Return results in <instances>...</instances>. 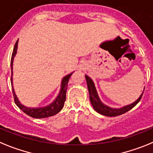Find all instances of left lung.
Instances as JSON below:
<instances>
[{"mask_svg": "<svg viewBox=\"0 0 153 153\" xmlns=\"http://www.w3.org/2000/svg\"><path fill=\"white\" fill-rule=\"evenodd\" d=\"M85 78L86 81H87L88 89V92H89L90 102H91V105H92L93 108H94V109L97 112H99V113L102 114L103 115H105V116L115 117L126 113V112L129 111L130 109H132L134 106H135L138 104V102L140 101L141 98H142L143 95V94L140 95L139 99L135 101V102H133L132 104L126 105L121 108H111L108 107V106L104 105L101 102L99 95H98V93L96 91V89H95V85H94L93 81L88 75H85Z\"/></svg>", "mask_w": 153, "mask_h": 153, "instance_id": "8db88e82", "label": "left lung"}]
</instances>
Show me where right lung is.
<instances>
[{
    "mask_svg": "<svg viewBox=\"0 0 153 153\" xmlns=\"http://www.w3.org/2000/svg\"><path fill=\"white\" fill-rule=\"evenodd\" d=\"M18 43V40L16 42L15 45H14V50H13L12 55H11V59H10V67H11V78H10V82H11V85H12L13 61H14V56H15L16 52H17ZM71 75H72V73L66 75V76L63 78V80H62V88H61V91L60 92H59V95H58L56 99H55L51 105H49L46 106V107H44V108H27V107L22 105L20 103L19 100H18L17 96H16L15 92H14V88H13L12 91L15 104L17 105L18 108H19L21 111H23L25 114H27V115L32 117V118H35V119H43V118H48V117L56 115L57 113H58V112L62 109L64 104H65V101L66 99V91H67L68 88V83L69 78L71 76Z\"/></svg>",
    "mask_w": 153,
    "mask_h": 153,
    "instance_id": "obj_1",
    "label": "right lung"
}]
</instances>
